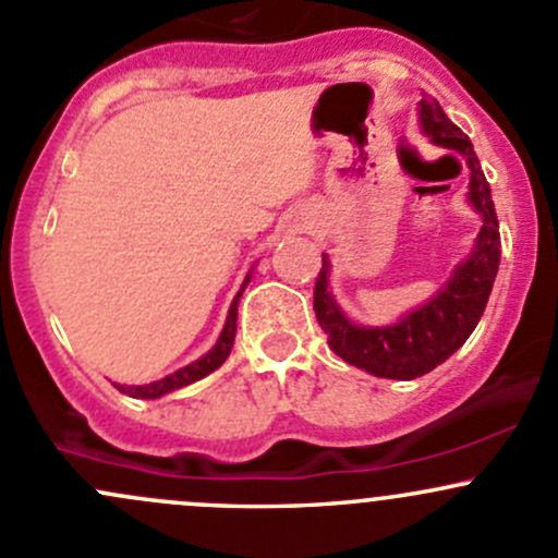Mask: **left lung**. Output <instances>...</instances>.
I'll return each mask as SVG.
<instances>
[{"label":"left lung","instance_id":"8db88e82","mask_svg":"<svg viewBox=\"0 0 558 558\" xmlns=\"http://www.w3.org/2000/svg\"><path fill=\"white\" fill-rule=\"evenodd\" d=\"M422 129L433 136V142L457 150L468 158L470 166V204L484 215V228L478 233L473 255L453 271V277L438 295L424 303L418 312H411L403 322L392 327H357L352 325L336 306L327 292V274L330 263L322 255V268L314 284V314L327 336V347L343 363L363 367L381 378H411L424 376L433 367L451 357L470 338L484 314L486 301L499 268V222L492 204L489 182L475 158L473 142L453 125L435 99L424 96L418 107Z\"/></svg>","mask_w":558,"mask_h":558}]
</instances>
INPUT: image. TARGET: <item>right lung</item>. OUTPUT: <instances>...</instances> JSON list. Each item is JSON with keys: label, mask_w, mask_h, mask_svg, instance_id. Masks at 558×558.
<instances>
[{"label": "right lung", "mask_w": 558, "mask_h": 558, "mask_svg": "<svg viewBox=\"0 0 558 558\" xmlns=\"http://www.w3.org/2000/svg\"><path fill=\"white\" fill-rule=\"evenodd\" d=\"M246 281H250V277H246ZM244 281V284H246ZM241 292H244V287H241ZM241 292L236 295V301L231 303V312H228V322H226V330H222L220 341H217V347L211 349L209 354H204L201 360H195L193 365L182 367V371L171 373V376L160 378V381H153V384H145V387H120L118 389L123 395H131V398H142V400H155L160 398V395L166 392H174V389H182L187 387V384L198 381V378L209 376L211 371H217L222 363L228 360V354H231L233 349V338H236V306H239V298Z\"/></svg>", "instance_id": "add662e5"}]
</instances>
